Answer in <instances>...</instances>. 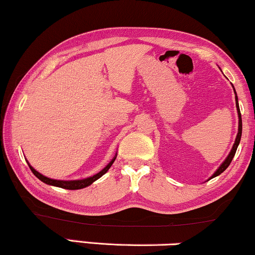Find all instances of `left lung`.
Returning <instances> with one entry per match:
<instances>
[{
    "instance_id": "left-lung-1",
    "label": "left lung",
    "mask_w": 255,
    "mask_h": 255,
    "mask_svg": "<svg viewBox=\"0 0 255 255\" xmlns=\"http://www.w3.org/2000/svg\"><path fill=\"white\" fill-rule=\"evenodd\" d=\"M233 87V84H232ZM233 90H234V95H236V107H237V112H238V118H239V125H238V133H237V137H236V140H234V144L232 146V150L229 153V156L226 157V159H225L223 163L219 167L217 168V171L214 172V173L211 176L210 179H212V178L219 176V174L223 173V172L226 170L227 167H229V165L231 164V161H232L234 154H236L237 152V148L239 146V143H240V139H241V132H243V121H241V114H240V109H239V102H238V96H237V92H236V89L233 87Z\"/></svg>"
}]
</instances>
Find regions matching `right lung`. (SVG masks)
I'll return each instance as SVG.
<instances>
[{"instance_id":"1","label":"right lung","mask_w":255,"mask_h":255,"mask_svg":"<svg viewBox=\"0 0 255 255\" xmlns=\"http://www.w3.org/2000/svg\"><path fill=\"white\" fill-rule=\"evenodd\" d=\"M116 157H117V153H116L115 157L110 160V163H109L107 166L103 168V170L99 171L98 173H96V174H94V176H91V177L84 178V179H77V180H57V179H52V178H48V177L43 176L42 173H39L38 171H36L35 168L32 167L30 164H29L28 160H26V163H28L29 167H30V170L32 171V173H34L35 176L37 177L39 180L43 181V183H44V184L51 185V186H56V187L67 188V190H81V188L90 186V185L94 183V181L99 179V178L103 176V174L107 173V172L109 171V168L111 167V165L114 164Z\"/></svg>"}]
</instances>
